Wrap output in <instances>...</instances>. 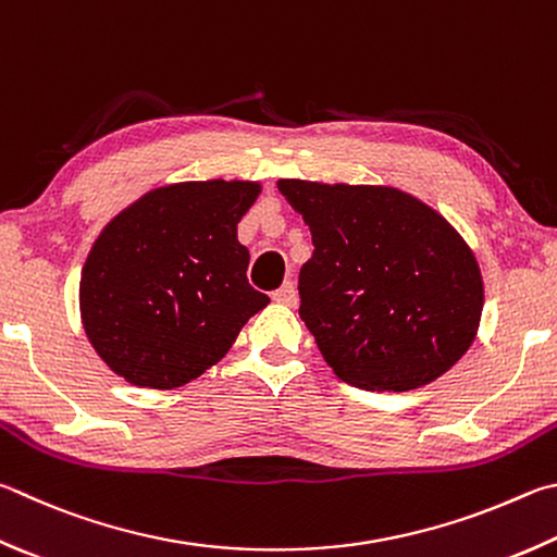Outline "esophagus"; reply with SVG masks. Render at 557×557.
<instances>
[{"label":"esophagus","mask_w":557,"mask_h":557,"mask_svg":"<svg viewBox=\"0 0 557 557\" xmlns=\"http://www.w3.org/2000/svg\"><path fill=\"white\" fill-rule=\"evenodd\" d=\"M272 299H275L277 305L295 307L297 305V287H295V282H285V285L277 287L275 292H272Z\"/></svg>","instance_id":"1"}]
</instances>
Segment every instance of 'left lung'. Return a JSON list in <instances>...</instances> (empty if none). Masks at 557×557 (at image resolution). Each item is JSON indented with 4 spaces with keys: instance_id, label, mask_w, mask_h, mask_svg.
Here are the masks:
<instances>
[{
    "instance_id": "8db88e82",
    "label": "left lung",
    "mask_w": 557,
    "mask_h": 557,
    "mask_svg": "<svg viewBox=\"0 0 557 557\" xmlns=\"http://www.w3.org/2000/svg\"><path fill=\"white\" fill-rule=\"evenodd\" d=\"M277 187L311 231L299 317L343 382L409 392L465 356L482 317V275L446 219L394 187Z\"/></svg>"
}]
</instances>
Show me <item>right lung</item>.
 Listing matches in <instances>:
<instances>
[{
	"mask_svg": "<svg viewBox=\"0 0 557 557\" xmlns=\"http://www.w3.org/2000/svg\"><path fill=\"white\" fill-rule=\"evenodd\" d=\"M256 182H182L148 191L97 238L79 282L89 343L138 387L173 389L234 346L270 297L246 277L236 226Z\"/></svg>",
	"mask_w": 557,
	"mask_h": 557,
	"instance_id": "add662e5",
	"label": "right lung"
}]
</instances>
